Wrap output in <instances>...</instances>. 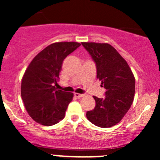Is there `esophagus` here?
<instances>
[{
	"mask_svg": "<svg viewBox=\"0 0 160 160\" xmlns=\"http://www.w3.org/2000/svg\"><path fill=\"white\" fill-rule=\"evenodd\" d=\"M75 97L77 98H81L83 97H84V94H81V93H75Z\"/></svg>",
	"mask_w": 160,
	"mask_h": 160,
	"instance_id": "1",
	"label": "esophagus"
}]
</instances>
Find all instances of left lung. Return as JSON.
Here are the masks:
<instances>
[{
  "mask_svg": "<svg viewBox=\"0 0 160 160\" xmlns=\"http://www.w3.org/2000/svg\"><path fill=\"white\" fill-rule=\"evenodd\" d=\"M96 63L97 78L106 89L105 98L93 96L94 109L86 115L101 128L117 125L129 110L134 100L135 80L129 66L112 46L108 43L82 42Z\"/></svg>",
  "mask_w": 160,
  "mask_h": 160,
  "instance_id": "1",
  "label": "left lung"
}]
</instances>
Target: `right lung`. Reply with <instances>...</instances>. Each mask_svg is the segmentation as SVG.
I'll return each mask as SVG.
<instances>
[{"instance_id":"right-lung-1","label":"right lung","mask_w":160,"mask_h":160,"mask_svg":"<svg viewBox=\"0 0 160 160\" xmlns=\"http://www.w3.org/2000/svg\"><path fill=\"white\" fill-rule=\"evenodd\" d=\"M80 46L75 42L49 45L35 56L22 77L21 94L30 117L50 126L64 118L73 93L57 90L62 62Z\"/></svg>"}]
</instances>
